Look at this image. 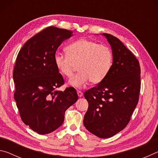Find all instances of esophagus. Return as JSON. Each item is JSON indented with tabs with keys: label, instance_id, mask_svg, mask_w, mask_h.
Returning a JSON list of instances; mask_svg holds the SVG:
<instances>
[{
	"label": "esophagus",
	"instance_id": "esophagus-1",
	"mask_svg": "<svg viewBox=\"0 0 158 158\" xmlns=\"http://www.w3.org/2000/svg\"><path fill=\"white\" fill-rule=\"evenodd\" d=\"M77 94H78L79 97H82L83 93L81 91H80V90H77Z\"/></svg>",
	"mask_w": 158,
	"mask_h": 158
}]
</instances>
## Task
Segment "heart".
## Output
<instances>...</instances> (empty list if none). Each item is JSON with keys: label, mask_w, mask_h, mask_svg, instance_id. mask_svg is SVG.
I'll return each instance as SVG.
<instances>
[{"label": "heart", "mask_w": 158, "mask_h": 158, "mask_svg": "<svg viewBox=\"0 0 158 158\" xmlns=\"http://www.w3.org/2000/svg\"><path fill=\"white\" fill-rule=\"evenodd\" d=\"M66 54L56 53L53 57L55 65L66 77L73 76L76 66L79 71L69 79V84L81 88L90 81L98 84L105 79L113 65L114 54L110 47L97 42L80 39L65 48Z\"/></svg>", "instance_id": "b5f03b06"}]
</instances>
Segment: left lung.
<instances>
[{
    "mask_svg": "<svg viewBox=\"0 0 158 158\" xmlns=\"http://www.w3.org/2000/svg\"><path fill=\"white\" fill-rule=\"evenodd\" d=\"M114 54L105 79L84 93L89 108L85 127L100 138H109L126 127L136 108L141 89L139 63L117 37L103 33Z\"/></svg>",
    "mask_w": 158,
    "mask_h": 158,
    "instance_id": "8db88e82",
    "label": "left lung"
}]
</instances>
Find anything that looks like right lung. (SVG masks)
<instances>
[{"label": "right lung", "instance_id": "add662e5", "mask_svg": "<svg viewBox=\"0 0 158 158\" xmlns=\"http://www.w3.org/2000/svg\"><path fill=\"white\" fill-rule=\"evenodd\" d=\"M73 31L49 26L23 44L13 72L15 100L22 121L40 135L52 132L63 123L65 112L78 100L76 90L59 91L63 76L53 57Z\"/></svg>", "mask_w": 158, "mask_h": 158}]
</instances>
